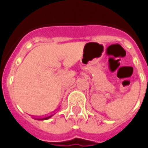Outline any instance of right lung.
Returning <instances> with one entry per match:
<instances>
[{"instance_id":"add662e5","label":"right lung","mask_w":148,"mask_h":148,"mask_svg":"<svg viewBox=\"0 0 148 148\" xmlns=\"http://www.w3.org/2000/svg\"><path fill=\"white\" fill-rule=\"evenodd\" d=\"M52 115H46V116H41V117H36V120H47V119H49L50 117H51Z\"/></svg>"}]
</instances>
